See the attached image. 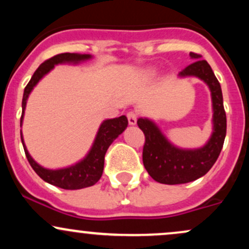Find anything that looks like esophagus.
I'll list each match as a JSON object with an SVG mask.
<instances>
[{
	"label": "esophagus",
	"instance_id": "1",
	"mask_svg": "<svg viewBox=\"0 0 249 249\" xmlns=\"http://www.w3.org/2000/svg\"><path fill=\"white\" fill-rule=\"evenodd\" d=\"M137 118H138V115H137L134 111H131V112L127 113V121H128V123H130V125H136Z\"/></svg>",
	"mask_w": 249,
	"mask_h": 249
}]
</instances>
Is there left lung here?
I'll list each match as a JSON object with an SVG mask.
<instances>
[{"mask_svg":"<svg viewBox=\"0 0 249 249\" xmlns=\"http://www.w3.org/2000/svg\"><path fill=\"white\" fill-rule=\"evenodd\" d=\"M192 64L180 71L179 77H198L210 88L213 107V131L206 144L199 148H180L162 134L148 118H139L137 124L145 134L142 162L152 178L160 184H186L205 176L221 152L226 137V112L220 83L212 68L201 56L191 53Z\"/></svg>","mask_w":249,"mask_h":249,"instance_id":"8db88e82","label":"left lung"}]
</instances>
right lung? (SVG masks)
Instances as JSON below:
<instances>
[{
	"mask_svg": "<svg viewBox=\"0 0 249 249\" xmlns=\"http://www.w3.org/2000/svg\"><path fill=\"white\" fill-rule=\"evenodd\" d=\"M90 58H92V56L87 55V53L82 55V53H65L51 57L50 59L42 63L24 89L23 99H22L21 126L22 123H23L24 110L25 105H27L28 97H29L33 89L36 87L37 83L41 81L43 77L47 75L48 72H50L57 64H65V63L78 64V63L88 61ZM127 118L125 116H121L118 118L113 119H105L101 124V126H99L92 146H91L87 156L82 160L71 165V166L57 168V170H50V168L43 167L31 158L27 147H25L22 131L21 141L22 144H23L24 152L25 156H27L28 161H29L31 167L34 168V171L44 181L49 182V184L53 185V186L64 188V190H81V188L92 186V185H95L101 179L103 170H104L105 153H107L108 146L112 144V142L115 141L117 137L124 132L125 128L127 127Z\"/></svg>",
	"mask_w": 249,
	"mask_h": 249,
	"instance_id": "right-lung-1",
	"label": "right lung"
}]
</instances>
